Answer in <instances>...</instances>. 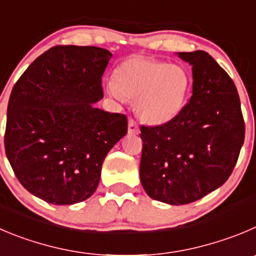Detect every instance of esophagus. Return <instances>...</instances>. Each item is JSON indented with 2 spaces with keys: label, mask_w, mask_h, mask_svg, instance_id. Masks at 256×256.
Returning <instances> with one entry per match:
<instances>
[{
  "label": "esophagus",
  "mask_w": 256,
  "mask_h": 256,
  "mask_svg": "<svg viewBox=\"0 0 256 256\" xmlns=\"http://www.w3.org/2000/svg\"><path fill=\"white\" fill-rule=\"evenodd\" d=\"M128 133L130 134H140V126H138L137 122L132 118L128 120Z\"/></svg>",
  "instance_id": "obj_1"
}]
</instances>
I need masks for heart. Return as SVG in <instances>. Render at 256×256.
Here are the masks:
<instances>
[{"instance_id": "heart-1", "label": "heart", "mask_w": 256, "mask_h": 256, "mask_svg": "<svg viewBox=\"0 0 256 256\" xmlns=\"http://www.w3.org/2000/svg\"><path fill=\"white\" fill-rule=\"evenodd\" d=\"M191 78L184 66L150 58L132 56L114 70L106 93L119 103L134 100L138 116L148 124L172 120L188 98Z\"/></svg>"}]
</instances>
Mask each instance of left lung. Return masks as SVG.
Segmentation results:
<instances>
[{
  "mask_svg": "<svg viewBox=\"0 0 256 256\" xmlns=\"http://www.w3.org/2000/svg\"><path fill=\"white\" fill-rule=\"evenodd\" d=\"M177 55L192 66V96L172 120L140 126V176L150 198L178 206L228 181L245 123L235 84L212 56L201 50Z\"/></svg>",
  "mask_w": 256,
  "mask_h": 256,
  "instance_id": "8db88e82",
  "label": "left lung"
}]
</instances>
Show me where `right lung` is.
Here are the masks:
<instances>
[{
  "instance_id": "obj_1",
  "label": "right lung",
  "mask_w": 256,
  "mask_h": 256,
  "mask_svg": "<svg viewBox=\"0 0 256 256\" xmlns=\"http://www.w3.org/2000/svg\"><path fill=\"white\" fill-rule=\"evenodd\" d=\"M110 51L55 46L38 58L11 92L4 150L17 180L54 205L89 198L104 158L126 134L124 114L94 104L103 99L102 76Z\"/></svg>"
}]
</instances>
